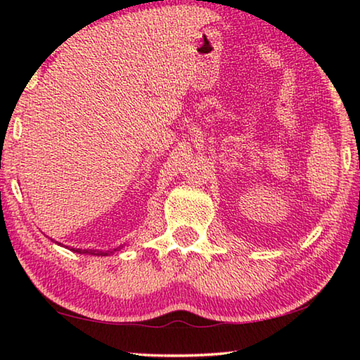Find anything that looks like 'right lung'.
Listing matches in <instances>:
<instances>
[{
  "label": "right lung",
  "mask_w": 360,
  "mask_h": 360,
  "mask_svg": "<svg viewBox=\"0 0 360 360\" xmlns=\"http://www.w3.org/2000/svg\"><path fill=\"white\" fill-rule=\"evenodd\" d=\"M124 248V246H119V248H115L114 251H98V249H71V251H76L77 254H89V255H109V254H114V252H117V251H120V249Z\"/></svg>",
  "instance_id": "obj_1"
}]
</instances>
